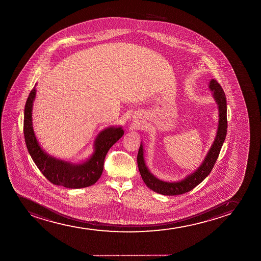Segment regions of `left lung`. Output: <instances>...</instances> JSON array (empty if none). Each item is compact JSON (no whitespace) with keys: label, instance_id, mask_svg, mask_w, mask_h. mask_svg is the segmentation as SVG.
<instances>
[{"label":"left lung","instance_id":"obj_1","mask_svg":"<svg viewBox=\"0 0 261 261\" xmlns=\"http://www.w3.org/2000/svg\"><path fill=\"white\" fill-rule=\"evenodd\" d=\"M209 88L213 92V97L219 108V126L216 135L215 140L213 145L207 153L204 162L193 173L186 177L185 179L178 182H165L156 178L150 171L148 170L144 159V150L143 144H140L138 153V170L141 174L142 179L144 183L153 192L165 196H175V195L184 194L186 192L192 191L196 186L205 178L210 174L215 165L217 159L219 158V152L222 145L225 142V136L227 132V115H226V97L225 92L220 84L215 79H212L209 84Z\"/></svg>","mask_w":261,"mask_h":261}]
</instances>
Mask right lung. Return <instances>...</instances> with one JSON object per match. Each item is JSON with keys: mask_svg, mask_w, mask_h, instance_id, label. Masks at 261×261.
Segmentation results:
<instances>
[{"mask_svg": "<svg viewBox=\"0 0 261 261\" xmlns=\"http://www.w3.org/2000/svg\"><path fill=\"white\" fill-rule=\"evenodd\" d=\"M36 85L30 91L24 109V138L30 156L44 177L54 185L70 189L92 186L101 177L105 156L111 147L123 137V129L112 126L100 132L95 140L92 156L83 164H70L49 156L38 144L32 125Z\"/></svg>", "mask_w": 261, "mask_h": 261, "instance_id": "1", "label": "right lung"}]
</instances>
